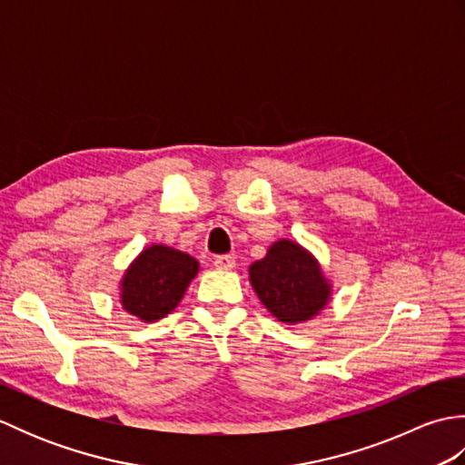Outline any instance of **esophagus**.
I'll return each instance as SVG.
<instances>
[{
	"instance_id": "obj_1",
	"label": "esophagus",
	"mask_w": 465,
	"mask_h": 465,
	"mask_svg": "<svg viewBox=\"0 0 465 465\" xmlns=\"http://www.w3.org/2000/svg\"><path fill=\"white\" fill-rule=\"evenodd\" d=\"M213 265H215L217 270H232V268H235V258H233V255H230V253L215 255Z\"/></svg>"
}]
</instances>
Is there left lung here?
Returning <instances> with one entry per match:
<instances>
[{"mask_svg":"<svg viewBox=\"0 0 465 465\" xmlns=\"http://www.w3.org/2000/svg\"><path fill=\"white\" fill-rule=\"evenodd\" d=\"M250 282L265 308L285 323L313 318L330 298L318 262L290 240L273 243L263 260L252 263Z\"/></svg>","mask_w":465,"mask_h":465,"instance_id":"1","label":"left lung"}]
</instances>
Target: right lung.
<instances>
[{
  "instance_id": "right-lung-1",
  "label": "right lung",
  "mask_w": 465,
  "mask_h": 465,
  "mask_svg": "<svg viewBox=\"0 0 465 465\" xmlns=\"http://www.w3.org/2000/svg\"><path fill=\"white\" fill-rule=\"evenodd\" d=\"M200 265L183 252L152 245L140 253L122 282L124 310L143 322L165 318L180 300Z\"/></svg>"
}]
</instances>
